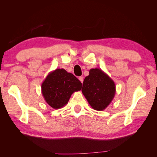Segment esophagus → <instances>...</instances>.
Returning <instances> with one entry per match:
<instances>
[{
    "label": "esophagus",
    "instance_id": "obj_1",
    "mask_svg": "<svg viewBox=\"0 0 157 157\" xmlns=\"http://www.w3.org/2000/svg\"><path fill=\"white\" fill-rule=\"evenodd\" d=\"M79 80L82 83H83V80H84V79H83V78H82V77H79Z\"/></svg>",
    "mask_w": 157,
    "mask_h": 157
}]
</instances>
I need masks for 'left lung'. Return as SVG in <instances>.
<instances>
[{
    "instance_id": "1",
    "label": "left lung",
    "mask_w": 157,
    "mask_h": 157,
    "mask_svg": "<svg viewBox=\"0 0 157 157\" xmlns=\"http://www.w3.org/2000/svg\"><path fill=\"white\" fill-rule=\"evenodd\" d=\"M82 92L94 109L103 111L115 96L116 84L101 69L91 68L84 79Z\"/></svg>"
}]
</instances>
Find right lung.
I'll list each match as a JSON object with an SVG mask.
<instances>
[{"label":"right lung","mask_w":157,"mask_h":157,"mask_svg":"<svg viewBox=\"0 0 157 157\" xmlns=\"http://www.w3.org/2000/svg\"><path fill=\"white\" fill-rule=\"evenodd\" d=\"M82 84L72 73L57 68L48 73L41 84L44 100L52 108L58 109L67 104L74 92L80 91Z\"/></svg>","instance_id":"right-lung-1"}]
</instances>
